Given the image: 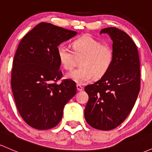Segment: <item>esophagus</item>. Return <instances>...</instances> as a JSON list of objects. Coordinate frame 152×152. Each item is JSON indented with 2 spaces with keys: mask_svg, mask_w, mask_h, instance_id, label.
Listing matches in <instances>:
<instances>
[{
  "mask_svg": "<svg viewBox=\"0 0 152 152\" xmlns=\"http://www.w3.org/2000/svg\"><path fill=\"white\" fill-rule=\"evenodd\" d=\"M76 88H77V90L78 91H83V87H82L81 85L80 84H76Z\"/></svg>",
  "mask_w": 152,
  "mask_h": 152,
  "instance_id": "esophagus-1",
  "label": "esophagus"
}]
</instances>
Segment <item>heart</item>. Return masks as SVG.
<instances>
[{"instance_id":"heart-1","label":"heart","mask_w":152,"mask_h":152,"mask_svg":"<svg viewBox=\"0 0 152 152\" xmlns=\"http://www.w3.org/2000/svg\"><path fill=\"white\" fill-rule=\"evenodd\" d=\"M73 50L65 45L57 48V56L66 70H71L80 60L79 69L68 73L66 77L76 83H87L107 74L114 64V50L111 45L102 43L90 35L81 36L72 43Z\"/></svg>"}]
</instances>
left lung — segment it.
<instances>
[{
    "mask_svg": "<svg viewBox=\"0 0 152 152\" xmlns=\"http://www.w3.org/2000/svg\"><path fill=\"white\" fill-rule=\"evenodd\" d=\"M113 41L114 61L105 76L84 88L88 101L85 119L94 129L109 131L119 126L133 109L140 90L137 47L126 33L115 27L102 29Z\"/></svg>",
    "mask_w": 152,
    "mask_h": 152,
    "instance_id": "8db88e82",
    "label": "left lung"
}]
</instances>
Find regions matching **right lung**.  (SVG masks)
Listing matches in <instances>:
<instances>
[{
	"mask_svg": "<svg viewBox=\"0 0 152 152\" xmlns=\"http://www.w3.org/2000/svg\"><path fill=\"white\" fill-rule=\"evenodd\" d=\"M76 34L43 22L19 43L11 71L12 91L20 116L36 129L56 126L62 118L64 106L76 94L72 80L57 83L63 77L58 46Z\"/></svg>",
	"mask_w": 152,
	"mask_h": 152,
	"instance_id": "1",
	"label": "right lung"
}]
</instances>
